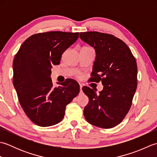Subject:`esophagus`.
Instances as JSON below:
<instances>
[{
  "instance_id": "34e87169",
  "label": "esophagus",
  "mask_w": 157,
  "mask_h": 157,
  "mask_svg": "<svg viewBox=\"0 0 157 157\" xmlns=\"http://www.w3.org/2000/svg\"><path fill=\"white\" fill-rule=\"evenodd\" d=\"M82 87H83V86L82 85H79V88H80V92H82Z\"/></svg>"
}]
</instances>
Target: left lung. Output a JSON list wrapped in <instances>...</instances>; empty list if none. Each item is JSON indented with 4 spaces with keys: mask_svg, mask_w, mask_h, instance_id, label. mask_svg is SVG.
<instances>
[{
    "mask_svg": "<svg viewBox=\"0 0 157 157\" xmlns=\"http://www.w3.org/2000/svg\"><path fill=\"white\" fill-rule=\"evenodd\" d=\"M79 37L96 51L91 81H101L103 85L99 94L87 86L82 88L89 98L84 117L93 125L112 128L123 121L131 107L137 88L136 59L128 45L113 35L88 32H81Z\"/></svg>",
    "mask_w": 157,
    "mask_h": 157,
    "instance_id": "1",
    "label": "left lung"
}]
</instances>
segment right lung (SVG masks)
I'll return each instance as SVG.
<instances>
[{
  "mask_svg": "<svg viewBox=\"0 0 157 157\" xmlns=\"http://www.w3.org/2000/svg\"><path fill=\"white\" fill-rule=\"evenodd\" d=\"M79 37V32H48L26 39L13 63V86L20 105L35 124L48 127L64 117L66 106L79 92V86L69 79L53 87L52 65H59L67 48Z\"/></svg>",
  "mask_w": 157,
  "mask_h": 157,
  "instance_id": "add662e5",
  "label": "right lung"
}]
</instances>
